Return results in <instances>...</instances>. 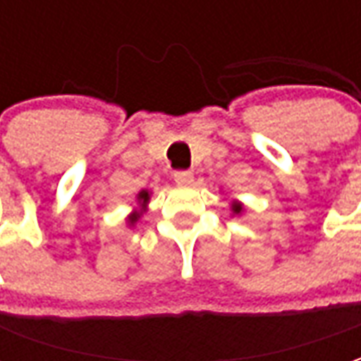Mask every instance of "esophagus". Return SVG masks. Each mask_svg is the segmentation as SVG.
I'll list each match as a JSON object with an SVG mask.
<instances>
[{
    "mask_svg": "<svg viewBox=\"0 0 361 361\" xmlns=\"http://www.w3.org/2000/svg\"><path fill=\"white\" fill-rule=\"evenodd\" d=\"M173 180H176V183H180V185H189L193 181V172H189V170L173 172Z\"/></svg>",
    "mask_w": 361,
    "mask_h": 361,
    "instance_id": "esophagus-1",
    "label": "esophagus"
}]
</instances>
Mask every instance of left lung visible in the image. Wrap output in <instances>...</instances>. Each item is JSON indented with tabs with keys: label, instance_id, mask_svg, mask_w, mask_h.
<instances>
[{
	"label": "left lung",
	"instance_id": "1",
	"mask_svg": "<svg viewBox=\"0 0 361 361\" xmlns=\"http://www.w3.org/2000/svg\"><path fill=\"white\" fill-rule=\"evenodd\" d=\"M232 209H234V212H242V204H232Z\"/></svg>",
	"mask_w": 361,
	"mask_h": 361
}]
</instances>
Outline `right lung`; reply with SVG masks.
Listing matches in <instances>:
<instances>
[{"label": "right lung", "instance_id": "obj_1", "mask_svg": "<svg viewBox=\"0 0 361 361\" xmlns=\"http://www.w3.org/2000/svg\"><path fill=\"white\" fill-rule=\"evenodd\" d=\"M139 199H141L142 203H147V201H149V193H147V191H141V193H139ZM137 219H139V214H133V216L129 219V222H135Z\"/></svg>", "mask_w": 361, "mask_h": 361}]
</instances>
